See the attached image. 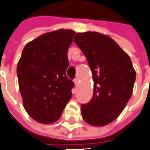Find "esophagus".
Masks as SVG:
<instances>
[{
    "instance_id": "1",
    "label": "esophagus",
    "mask_w": 150,
    "mask_h": 150,
    "mask_svg": "<svg viewBox=\"0 0 150 150\" xmlns=\"http://www.w3.org/2000/svg\"><path fill=\"white\" fill-rule=\"evenodd\" d=\"M79 80L78 78L75 79V80H74V83H75V86H78V85H79Z\"/></svg>"
}]
</instances>
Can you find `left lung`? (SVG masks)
<instances>
[{
	"label": "left lung",
	"mask_w": 150,
	"mask_h": 150,
	"mask_svg": "<svg viewBox=\"0 0 150 150\" xmlns=\"http://www.w3.org/2000/svg\"><path fill=\"white\" fill-rule=\"evenodd\" d=\"M75 42L87 58L93 80L91 100L81 106L89 125L104 126L120 116L130 100L136 73L130 57L109 36L77 33Z\"/></svg>",
	"instance_id": "left-lung-1"
}]
</instances>
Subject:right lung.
<instances>
[{
  "label": "right lung",
  "instance_id": "add662e5",
  "mask_svg": "<svg viewBox=\"0 0 150 150\" xmlns=\"http://www.w3.org/2000/svg\"><path fill=\"white\" fill-rule=\"evenodd\" d=\"M75 31L58 29L28 42L17 65L19 88L28 116L52 124L62 116L72 97L74 83L67 78V51Z\"/></svg>",
  "mask_w": 150,
  "mask_h": 150
}]
</instances>
